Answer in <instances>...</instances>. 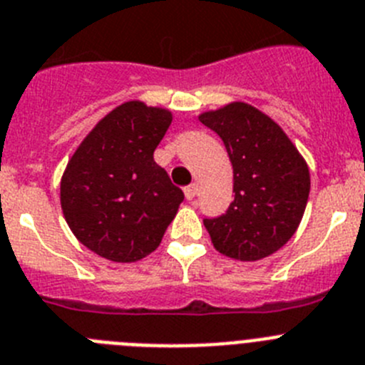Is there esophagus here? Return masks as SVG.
Segmentation results:
<instances>
[{
    "instance_id": "obj_1",
    "label": "esophagus",
    "mask_w": 365,
    "mask_h": 365,
    "mask_svg": "<svg viewBox=\"0 0 365 365\" xmlns=\"http://www.w3.org/2000/svg\"><path fill=\"white\" fill-rule=\"evenodd\" d=\"M183 192H185V198L190 202V200H195V196L198 195V185H196V183H192V185L185 187V189H183Z\"/></svg>"
}]
</instances>
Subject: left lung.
<instances>
[{"label": "left lung", "instance_id": "8db88e82", "mask_svg": "<svg viewBox=\"0 0 365 365\" xmlns=\"http://www.w3.org/2000/svg\"><path fill=\"white\" fill-rule=\"evenodd\" d=\"M222 138L232 165L235 200L203 220L220 255L240 262L271 256L297 232L311 190L309 167L277 121L245 101L198 116Z\"/></svg>", "mask_w": 365, "mask_h": 365}]
</instances>
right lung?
Segmentation results:
<instances>
[{"label":"right lung","mask_w":365,"mask_h":365,"mask_svg":"<svg viewBox=\"0 0 365 365\" xmlns=\"http://www.w3.org/2000/svg\"><path fill=\"white\" fill-rule=\"evenodd\" d=\"M173 113L140 100L118 105L81 140L60 182L72 235L105 260L133 264L156 251L182 189L154 162Z\"/></svg>","instance_id":"right-lung-1"}]
</instances>
